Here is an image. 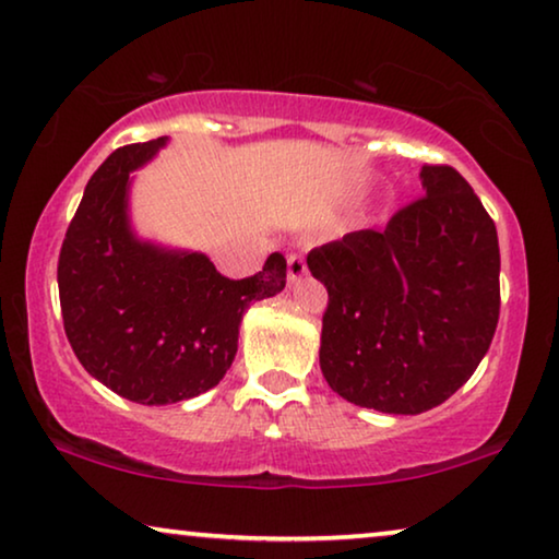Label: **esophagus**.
<instances>
[{
    "label": "esophagus",
    "mask_w": 559,
    "mask_h": 559,
    "mask_svg": "<svg viewBox=\"0 0 559 559\" xmlns=\"http://www.w3.org/2000/svg\"><path fill=\"white\" fill-rule=\"evenodd\" d=\"M288 283H296L306 276V258L301 253H290L288 258Z\"/></svg>",
    "instance_id": "34e87169"
}]
</instances>
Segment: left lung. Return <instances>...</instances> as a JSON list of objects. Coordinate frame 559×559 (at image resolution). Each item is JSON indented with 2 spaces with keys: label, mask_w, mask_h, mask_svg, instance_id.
<instances>
[{
  "label": "left lung",
  "mask_w": 559,
  "mask_h": 559,
  "mask_svg": "<svg viewBox=\"0 0 559 559\" xmlns=\"http://www.w3.org/2000/svg\"><path fill=\"white\" fill-rule=\"evenodd\" d=\"M384 230L347 233L306 255L326 286L319 361L329 388L380 413L445 403L489 352L499 324L497 225L448 164Z\"/></svg>",
  "instance_id": "obj_1"
}]
</instances>
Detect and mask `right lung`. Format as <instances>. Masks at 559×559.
Wrapping results in <instances>:
<instances>
[{"label": "right lung", "instance_id": "obj_1", "mask_svg": "<svg viewBox=\"0 0 559 559\" xmlns=\"http://www.w3.org/2000/svg\"><path fill=\"white\" fill-rule=\"evenodd\" d=\"M164 139L116 148L96 169L58 258L66 336L88 374L131 403L167 405L215 388L238 352L248 306L286 286V258L233 281L202 253L139 242L126 217L129 175Z\"/></svg>", "mask_w": 559, "mask_h": 559}]
</instances>
